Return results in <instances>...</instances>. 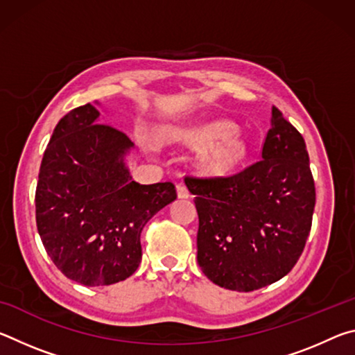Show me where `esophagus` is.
<instances>
[{"instance_id":"esophagus-1","label":"esophagus","mask_w":355,"mask_h":355,"mask_svg":"<svg viewBox=\"0 0 355 355\" xmlns=\"http://www.w3.org/2000/svg\"><path fill=\"white\" fill-rule=\"evenodd\" d=\"M177 194H178L180 199H188V197H191L189 189L186 188V184H183V183L177 184Z\"/></svg>"}]
</instances>
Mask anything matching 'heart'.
<instances>
[{
    "mask_svg": "<svg viewBox=\"0 0 355 355\" xmlns=\"http://www.w3.org/2000/svg\"><path fill=\"white\" fill-rule=\"evenodd\" d=\"M172 141L189 147H198L196 164L207 175H220L233 169L245 153L241 137L228 131L224 122L197 123L180 127L169 133Z\"/></svg>",
    "mask_w": 355,
    "mask_h": 355,
    "instance_id": "obj_1",
    "label": "heart"
}]
</instances>
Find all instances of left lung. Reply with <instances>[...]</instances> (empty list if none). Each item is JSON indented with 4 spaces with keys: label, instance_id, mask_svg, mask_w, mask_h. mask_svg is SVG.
Segmentation results:
<instances>
[{
    "label": "left lung",
    "instance_id": "obj_1",
    "mask_svg": "<svg viewBox=\"0 0 355 355\" xmlns=\"http://www.w3.org/2000/svg\"><path fill=\"white\" fill-rule=\"evenodd\" d=\"M302 135L272 106L261 159L230 177H186L199 213L197 261L216 285L254 291L291 271L305 248L315 182Z\"/></svg>",
    "mask_w": 355,
    "mask_h": 355
}]
</instances>
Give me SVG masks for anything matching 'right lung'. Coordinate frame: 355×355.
Segmentation results:
<instances>
[{
    "label": "right lung",
    "instance_id": "right-lung-1",
    "mask_svg": "<svg viewBox=\"0 0 355 355\" xmlns=\"http://www.w3.org/2000/svg\"><path fill=\"white\" fill-rule=\"evenodd\" d=\"M91 103L59 120L42 158L35 222L48 257L65 277L103 286L133 275L147 222L177 199L171 182L139 184L125 166L135 144Z\"/></svg>",
    "mask_w": 355,
    "mask_h": 355
}]
</instances>
